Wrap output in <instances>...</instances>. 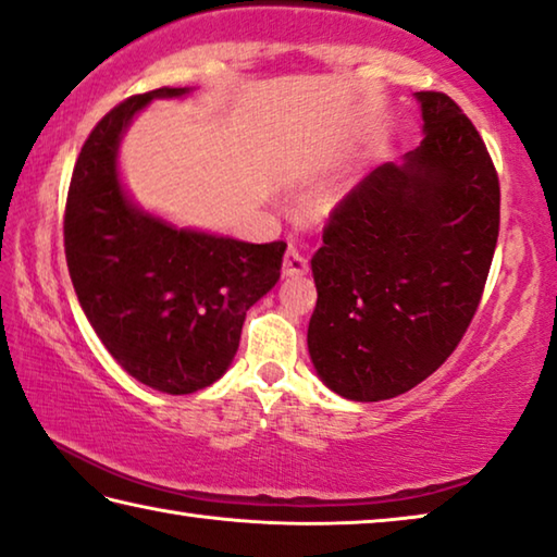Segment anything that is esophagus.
<instances>
[{
	"label": "esophagus",
	"instance_id": "obj_1",
	"mask_svg": "<svg viewBox=\"0 0 557 557\" xmlns=\"http://www.w3.org/2000/svg\"><path fill=\"white\" fill-rule=\"evenodd\" d=\"M307 268H310V264H307L305 255L299 252L295 245H289L285 252V260H282V272H285L287 277H297V275H305Z\"/></svg>",
	"mask_w": 557,
	"mask_h": 557
}]
</instances>
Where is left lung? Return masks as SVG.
I'll return each mask as SVG.
<instances>
[{
    "mask_svg": "<svg viewBox=\"0 0 557 557\" xmlns=\"http://www.w3.org/2000/svg\"><path fill=\"white\" fill-rule=\"evenodd\" d=\"M423 140L344 198L312 255L310 359L349 401L409 392L444 364L481 302L498 240L500 190L463 111L419 91Z\"/></svg>",
    "mask_w": 557,
    "mask_h": 557,
    "instance_id": "8db88e82",
    "label": "left lung"
}]
</instances>
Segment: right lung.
<instances>
[{"label": "right lung", "instance_id": "obj_1", "mask_svg": "<svg viewBox=\"0 0 557 557\" xmlns=\"http://www.w3.org/2000/svg\"><path fill=\"white\" fill-rule=\"evenodd\" d=\"M156 88L99 121L78 153L64 218L78 305L109 355L163 394L206 389L233 364L245 314L277 285L285 243L255 245L144 210L121 175V140Z\"/></svg>", "mask_w": 557, "mask_h": 557}]
</instances>
